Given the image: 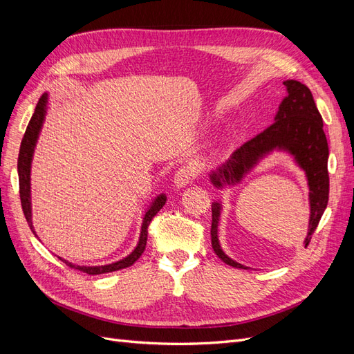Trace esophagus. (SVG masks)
<instances>
[{"label":"esophagus","mask_w":354,"mask_h":354,"mask_svg":"<svg viewBox=\"0 0 354 354\" xmlns=\"http://www.w3.org/2000/svg\"><path fill=\"white\" fill-rule=\"evenodd\" d=\"M195 177H196V167L192 164L183 165L177 169V173L174 176V185H176V187L187 186L189 183H192V180H194Z\"/></svg>","instance_id":"34e87169"}]
</instances>
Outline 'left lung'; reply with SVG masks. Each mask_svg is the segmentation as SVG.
Segmentation results:
<instances>
[{
  "instance_id": "left-lung-1",
  "label": "left lung",
  "mask_w": 354,
  "mask_h": 354,
  "mask_svg": "<svg viewBox=\"0 0 354 354\" xmlns=\"http://www.w3.org/2000/svg\"><path fill=\"white\" fill-rule=\"evenodd\" d=\"M283 85L288 90V95L279 106L274 122L267 127L263 133L257 134L251 140L238 147L227 162L220 167L217 173L211 174V180L217 187L238 183L257 164V160L272 152L273 149H283V151L292 153L298 165L306 171L310 187V211L312 214H310L308 233L304 241L307 246L328 205L329 149L322 116L316 108L312 91L308 90L307 85L295 80H288ZM211 211V245L214 252L226 264L236 267V269H246L245 266L229 259L220 248L217 236L220 203H212Z\"/></svg>"
}]
</instances>
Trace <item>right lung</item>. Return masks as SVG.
I'll return each instance as SVG.
<instances>
[{
	"label": "right lung",
	"instance_id": "add662e5",
	"mask_svg": "<svg viewBox=\"0 0 354 354\" xmlns=\"http://www.w3.org/2000/svg\"><path fill=\"white\" fill-rule=\"evenodd\" d=\"M46 104H47V94H42L38 103L34 115H32L30 121L26 127L25 136L22 138V145H20V151H19V159H17V173H19V194H20V202H22V209L25 214V218L29 224L30 230L34 232V226H32V220H30V185H29V174H30V160H32V153H34V147L37 143V137L39 133V128L42 125V121H44V115H46ZM165 205V196L160 195L155 199V202L151 205V208L147 209L145 220H143V226H142V233H140V241H138V245L136 246V250L127 257V259L116 261L108 266H99V267H84V266H75L71 264L65 260H62L66 266H69L71 269H78L87 274H102V273H109V272H116L121 269H127V267L133 266L140 255L143 254L146 248V242H147V227L153 217L159 212V209ZM37 236V234H35Z\"/></svg>",
	"mask_w": 354,
	"mask_h": 354
}]
</instances>
